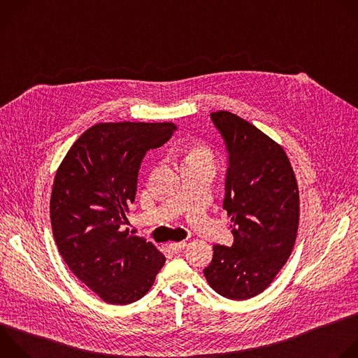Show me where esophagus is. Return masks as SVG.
<instances>
[{
  "instance_id": "esophagus-1",
  "label": "esophagus",
  "mask_w": 358,
  "mask_h": 358,
  "mask_svg": "<svg viewBox=\"0 0 358 358\" xmlns=\"http://www.w3.org/2000/svg\"><path fill=\"white\" fill-rule=\"evenodd\" d=\"M187 246V243L185 242H173V243H170V249L173 250V252H181L184 248Z\"/></svg>"
}]
</instances>
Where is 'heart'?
I'll use <instances>...</instances> for the list:
<instances>
[{
	"label": "heart",
	"instance_id": "heart-1",
	"mask_svg": "<svg viewBox=\"0 0 358 358\" xmlns=\"http://www.w3.org/2000/svg\"><path fill=\"white\" fill-rule=\"evenodd\" d=\"M213 164V151L203 144H192L184 151V166Z\"/></svg>",
	"mask_w": 358,
	"mask_h": 358
}]
</instances>
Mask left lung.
<instances>
[{"label": "left lung", "instance_id": "8db88e82", "mask_svg": "<svg viewBox=\"0 0 358 358\" xmlns=\"http://www.w3.org/2000/svg\"><path fill=\"white\" fill-rule=\"evenodd\" d=\"M227 148L224 210L234 243L214 245L207 282L221 296L262 293L290 257L299 227V189L283 148L239 116L211 113Z\"/></svg>", "mask_w": 358, "mask_h": 358}]
</instances>
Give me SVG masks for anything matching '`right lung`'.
<instances>
[{"mask_svg": "<svg viewBox=\"0 0 358 358\" xmlns=\"http://www.w3.org/2000/svg\"><path fill=\"white\" fill-rule=\"evenodd\" d=\"M177 130L174 123H99L71 147L50 195V224L65 264L101 300L143 297L166 258L143 236L123 231L141 160Z\"/></svg>", "mask_w": 358, "mask_h": 358, "instance_id": "add662e5", "label": "right lung"}]
</instances>
